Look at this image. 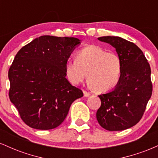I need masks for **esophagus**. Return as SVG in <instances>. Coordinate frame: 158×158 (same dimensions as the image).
Segmentation results:
<instances>
[{
	"label": "esophagus",
	"instance_id": "esophagus-1",
	"mask_svg": "<svg viewBox=\"0 0 158 158\" xmlns=\"http://www.w3.org/2000/svg\"><path fill=\"white\" fill-rule=\"evenodd\" d=\"M83 94H84V97H88L90 95V93H88V92L85 91V90H84V91H83Z\"/></svg>",
	"mask_w": 158,
	"mask_h": 158
}]
</instances>
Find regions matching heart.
Wrapping results in <instances>:
<instances>
[{
    "label": "heart",
    "mask_w": 158,
    "mask_h": 158,
    "mask_svg": "<svg viewBox=\"0 0 158 158\" xmlns=\"http://www.w3.org/2000/svg\"><path fill=\"white\" fill-rule=\"evenodd\" d=\"M65 73L73 84L87 79L96 91L104 93L116 88L121 79L123 64L116 52L95 44L87 45L77 52L76 59L65 63Z\"/></svg>",
    "instance_id": "b5f03b06"
}]
</instances>
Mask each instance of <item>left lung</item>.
<instances>
[{"label": "left lung", "mask_w": 158, "mask_h": 158, "mask_svg": "<svg viewBox=\"0 0 158 158\" xmlns=\"http://www.w3.org/2000/svg\"><path fill=\"white\" fill-rule=\"evenodd\" d=\"M116 49L123 64L121 79L115 88L99 95L101 106L97 119L108 131H123L142 118L152 93L151 68L142 50L119 36L98 38Z\"/></svg>", "instance_id": "obj_1"}]
</instances>
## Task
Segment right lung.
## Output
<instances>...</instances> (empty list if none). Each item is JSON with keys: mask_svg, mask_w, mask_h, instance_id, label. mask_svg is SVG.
Instances as JSON below:
<instances>
[{"mask_svg": "<svg viewBox=\"0 0 158 158\" xmlns=\"http://www.w3.org/2000/svg\"><path fill=\"white\" fill-rule=\"evenodd\" d=\"M77 38L42 35L16 54L9 70V96L27 126L39 130L58 127L82 91L66 79L64 66Z\"/></svg>", "mask_w": 158, "mask_h": 158, "instance_id": "add662e5", "label": "right lung"}]
</instances>
